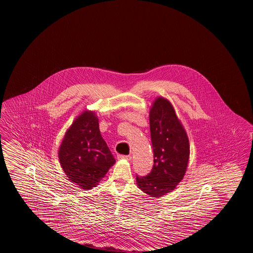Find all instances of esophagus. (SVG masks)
<instances>
[{
    "mask_svg": "<svg viewBox=\"0 0 253 253\" xmlns=\"http://www.w3.org/2000/svg\"><path fill=\"white\" fill-rule=\"evenodd\" d=\"M118 158L122 159V160H126V161H130L131 160V156H130V155H119Z\"/></svg>",
    "mask_w": 253,
    "mask_h": 253,
    "instance_id": "1",
    "label": "esophagus"
}]
</instances>
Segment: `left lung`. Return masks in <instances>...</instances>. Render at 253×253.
I'll return each mask as SVG.
<instances>
[{
  "instance_id": "8db88e82",
  "label": "left lung",
  "mask_w": 253,
  "mask_h": 253,
  "mask_svg": "<svg viewBox=\"0 0 253 253\" xmlns=\"http://www.w3.org/2000/svg\"><path fill=\"white\" fill-rule=\"evenodd\" d=\"M154 165L147 175L136 174L138 187L154 198L172 191L183 179L189 159V141L168 100L159 97L149 112Z\"/></svg>"
}]
</instances>
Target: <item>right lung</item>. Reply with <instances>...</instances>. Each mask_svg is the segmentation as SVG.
<instances>
[{
    "mask_svg": "<svg viewBox=\"0 0 253 253\" xmlns=\"http://www.w3.org/2000/svg\"><path fill=\"white\" fill-rule=\"evenodd\" d=\"M61 167L69 180L83 189H91L115 163L101 136L98 119L84 111L70 126L59 148Z\"/></svg>",
    "mask_w": 253,
    "mask_h": 253,
    "instance_id": "1",
    "label": "right lung"
}]
</instances>
